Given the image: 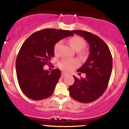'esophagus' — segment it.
Returning <instances> with one entry per match:
<instances>
[{
    "instance_id": "1",
    "label": "esophagus",
    "mask_w": 129,
    "mask_h": 129,
    "mask_svg": "<svg viewBox=\"0 0 129 129\" xmlns=\"http://www.w3.org/2000/svg\"><path fill=\"white\" fill-rule=\"evenodd\" d=\"M61 75H62V76H66L67 75V73H66V72H62Z\"/></svg>"
}]
</instances>
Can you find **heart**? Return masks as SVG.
Here are the masks:
<instances>
[{
    "instance_id": "heart-1",
    "label": "heart",
    "mask_w": 129,
    "mask_h": 129,
    "mask_svg": "<svg viewBox=\"0 0 129 129\" xmlns=\"http://www.w3.org/2000/svg\"><path fill=\"white\" fill-rule=\"evenodd\" d=\"M62 42L61 41L56 42L54 46V53L58 55L60 53V49ZM70 44L76 51L81 50L85 45V42L83 38L79 36H74L70 39ZM79 65V62L75 59H64L59 63V66L66 71H70Z\"/></svg>"
}]
</instances>
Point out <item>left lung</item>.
<instances>
[{
  "label": "left lung",
  "mask_w": 129,
  "mask_h": 129,
  "mask_svg": "<svg viewBox=\"0 0 129 129\" xmlns=\"http://www.w3.org/2000/svg\"><path fill=\"white\" fill-rule=\"evenodd\" d=\"M72 31L86 40L90 53L84 64L77 70L85 73L86 77L78 79L73 76L75 82L69 87L70 94L81 103H91L107 88L112 70V56L107 44L100 37L82 30Z\"/></svg>",
  "instance_id": "1"
}]
</instances>
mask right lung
<instances>
[{"instance_id": "right-lung-1", "label": "right lung", "mask_w": 129, "mask_h": 129, "mask_svg": "<svg viewBox=\"0 0 129 129\" xmlns=\"http://www.w3.org/2000/svg\"><path fill=\"white\" fill-rule=\"evenodd\" d=\"M73 36L72 31L46 28L32 34L19 50L16 62L17 81L29 98L41 100L51 96L60 77L59 69L44 70L54 57V46L60 39Z\"/></svg>"}]
</instances>
